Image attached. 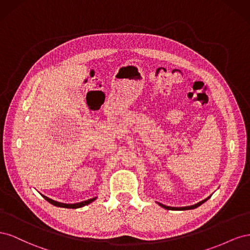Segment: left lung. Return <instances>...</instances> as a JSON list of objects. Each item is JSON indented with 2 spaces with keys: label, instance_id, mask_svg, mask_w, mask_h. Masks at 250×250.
Here are the masks:
<instances>
[{
  "label": "left lung",
  "instance_id": "8db88e82",
  "mask_svg": "<svg viewBox=\"0 0 250 250\" xmlns=\"http://www.w3.org/2000/svg\"><path fill=\"white\" fill-rule=\"evenodd\" d=\"M210 197V196H208V198H206V199H203V200H201V201H199V202H197V203H195V204H193V206H188V207H180V208H175V207H168V206H165V204H163V203H160V202H157L158 204H160V206L162 207V208H166V209H178V210H186V209H194V208H198L199 206H201L202 203H204L206 202L208 198Z\"/></svg>",
  "mask_w": 250,
  "mask_h": 250
}]
</instances>
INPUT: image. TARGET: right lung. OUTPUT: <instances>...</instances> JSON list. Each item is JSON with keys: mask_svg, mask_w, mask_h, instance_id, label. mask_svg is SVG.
<instances>
[{"mask_svg": "<svg viewBox=\"0 0 250 250\" xmlns=\"http://www.w3.org/2000/svg\"><path fill=\"white\" fill-rule=\"evenodd\" d=\"M42 197L46 199L48 202L53 204V206L59 207V208H82V207H84V206H87V204L92 203L94 200L97 199V197H93V198H90V199L81 201V202H77V203H62V202H58V201L53 200V199L47 197V196H43L42 195Z\"/></svg>", "mask_w": 250, "mask_h": 250, "instance_id": "obj_1", "label": "right lung"}]
</instances>
